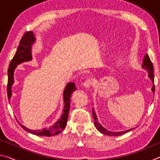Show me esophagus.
Returning <instances> with one entry per match:
<instances>
[{
	"mask_svg": "<svg viewBox=\"0 0 160 160\" xmlns=\"http://www.w3.org/2000/svg\"><path fill=\"white\" fill-rule=\"evenodd\" d=\"M94 81L93 79H92V78H89V79L86 80L85 81V82H84V86L87 88H90L92 85H94Z\"/></svg>",
	"mask_w": 160,
	"mask_h": 160,
	"instance_id": "esophagus-1",
	"label": "esophagus"
}]
</instances>
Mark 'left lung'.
<instances>
[{
	"label": "left lung",
	"mask_w": 160,
	"mask_h": 160,
	"mask_svg": "<svg viewBox=\"0 0 160 160\" xmlns=\"http://www.w3.org/2000/svg\"><path fill=\"white\" fill-rule=\"evenodd\" d=\"M142 68H144L145 70H147L148 72V76L149 78H150L151 80L153 82V86L152 88V92L154 93L155 92V83H154V68H153V64L152 63V61L150 60V57H149V56L148 54H146L145 56V58L143 59V62H142ZM92 114H93V117H94V125H95L96 128H97V130L100 132H102V133L104 134V135H111V136H118V135H121L122 134L126 133V132H128L131 131L132 129H129V130H127V131H121V132H112V131H107V130L105 129L104 128H103V127L100 125L99 123H98V121H97V116H96V113H94V111L92 109Z\"/></svg>",
	"instance_id": "1"
}]
</instances>
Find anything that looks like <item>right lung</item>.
<instances>
[{
    "mask_svg": "<svg viewBox=\"0 0 160 160\" xmlns=\"http://www.w3.org/2000/svg\"><path fill=\"white\" fill-rule=\"evenodd\" d=\"M35 41L34 37V34L32 32H28L24 34L23 37L20 42V44L18 46L17 51L15 54L14 57L10 61L8 70V85H7V93L8 98L10 100L12 95L11 88L13 82H14V78H13V72L17 66V65L20 64L22 62L28 61L32 60V54H31V46ZM76 90L75 87V84L72 82H69L66 85L63 92L64 97V108L63 112L62 114L61 118L59 119L53 126H51L48 128H43L42 130H33L28 129L20 123V126L26 131L30 132L32 134L36 135H43V136L50 137L51 135H55L64 130L65 127L66 126L68 116L69 110H70V97L72 92Z\"/></svg>",
    "mask_w": 160,
    "mask_h": 160,
    "instance_id": "obj_1",
    "label": "right lung"
}]
</instances>
